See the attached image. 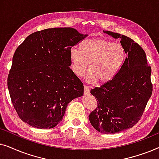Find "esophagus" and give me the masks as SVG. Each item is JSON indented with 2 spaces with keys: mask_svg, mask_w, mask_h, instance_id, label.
<instances>
[{
  "mask_svg": "<svg viewBox=\"0 0 159 159\" xmlns=\"http://www.w3.org/2000/svg\"><path fill=\"white\" fill-rule=\"evenodd\" d=\"M84 94L88 95L89 93H90V88L87 85H84Z\"/></svg>",
  "mask_w": 159,
  "mask_h": 159,
  "instance_id": "esophagus-1",
  "label": "esophagus"
}]
</instances>
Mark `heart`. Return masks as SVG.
Segmentation results:
<instances>
[{
    "label": "heart",
    "instance_id": "b5f03b06",
    "mask_svg": "<svg viewBox=\"0 0 159 159\" xmlns=\"http://www.w3.org/2000/svg\"><path fill=\"white\" fill-rule=\"evenodd\" d=\"M126 58V52L120 43H113L106 38H91L84 40L81 50L76 47L70 50L71 69L80 77L87 69L90 82L98 81L101 84L111 81L120 71Z\"/></svg>",
    "mask_w": 159,
    "mask_h": 159
}]
</instances>
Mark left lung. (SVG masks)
I'll return each mask as SVG.
<instances>
[{
	"label": "left lung",
	"mask_w": 159,
	"mask_h": 159,
	"mask_svg": "<svg viewBox=\"0 0 159 159\" xmlns=\"http://www.w3.org/2000/svg\"><path fill=\"white\" fill-rule=\"evenodd\" d=\"M103 32L121 39L127 57L111 81L90 90L98 103L89 119L97 131L114 134L132 127L140 119L153 92L151 67L148 65L144 50L132 39L116 32Z\"/></svg>",
	"instance_id": "obj_1"
}]
</instances>
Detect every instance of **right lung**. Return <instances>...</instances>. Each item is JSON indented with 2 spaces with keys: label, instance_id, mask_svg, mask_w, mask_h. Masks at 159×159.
<instances>
[{
  "label": "right lung",
  "instance_id": "1",
  "mask_svg": "<svg viewBox=\"0 0 159 159\" xmlns=\"http://www.w3.org/2000/svg\"><path fill=\"white\" fill-rule=\"evenodd\" d=\"M86 36L71 27L49 28L30 34L19 45L7 84L23 121L51 129L61 121L69 102L82 96L83 83L69 68L70 50Z\"/></svg>",
  "mask_w": 159,
  "mask_h": 159
}]
</instances>
